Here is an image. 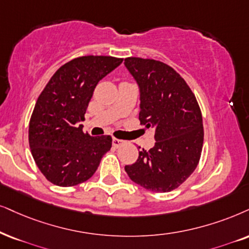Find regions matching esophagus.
<instances>
[{"label": "esophagus", "mask_w": 249, "mask_h": 249, "mask_svg": "<svg viewBox=\"0 0 249 249\" xmlns=\"http://www.w3.org/2000/svg\"><path fill=\"white\" fill-rule=\"evenodd\" d=\"M124 143H125L124 140L117 139V138H114V139H112V144H114V147H116V148L121 147L122 144H124Z\"/></svg>", "instance_id": "1"}]
</instances>
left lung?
<instances>
[{"label": "left lung", "instance_id": "8db88e82", "mask_svg": "<svg viewBox=\"0 0 249 249\" xmlns=\"http://www.w3.org/2000/svg\"><path fill=\"white\" fill-rule=\"evenodd\" d=\"M125 67L140 87V124L154 132L155 146L125 165L132 181L165 193L180 186L199 164L202 115L194 93L175 69L156 59L127 57Z\"/></svg>", "mask_w": 249, "mask_h": 249}]
</instances>
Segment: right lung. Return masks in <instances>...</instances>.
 I'll list each match as a JSON object with an SVG mask.
<instances>
[{
    "label": "right lung",
    "mask_w": 249,
    "mask_h": 249,
    "mask_svg": "<svg viewBox=\"0 0 249 249\" xmlns=\"http://www.w3.org/2000/svg\"><path fill=\"white\" fill-rule=\"evenodd\" d=\"M123 62L112 56H81L62 65L37 97L30 119L28 142L47 180L62 187L86 181L110 150V135L90 137L77 123L99 81Z\"/></svg>",
    "instance_id": "obj_1"
}]
</instances>
